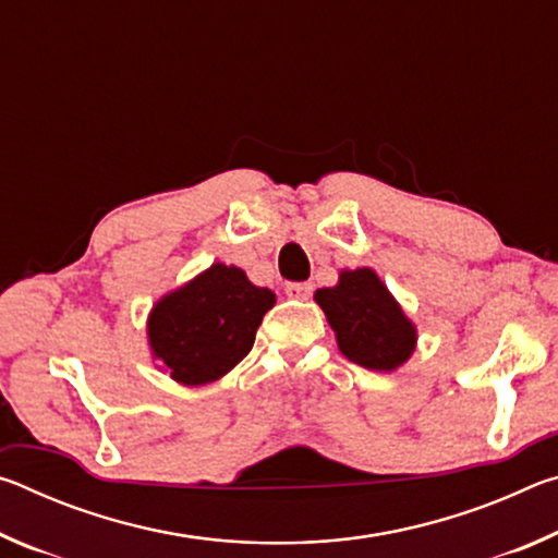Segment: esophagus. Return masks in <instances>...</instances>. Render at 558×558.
<instances>
[{
  "label": "esophagus",
  "mask_w": 558,
  "mask_h": 558,
  "mask_svg": "<svg viewBox=\"0 0 558 558\" xmlns=\"http://www.w3.org/2000/svg\"><path fill=\"white\" fill-rule=\"evenodd\" d=\"M286 295L295 300H307L313 295V286L310 282H286Z\"/></svg>",
  "instance_id": "obj_1"
}]
</instances>
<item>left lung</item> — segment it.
Masks as SVG:
<instances>
[{
	"label": "left lung",
	"mask_w": 558,
	"mask_h": 558,
	"mask_svg": "<svg viewBox=\"0 0 558 558\" xmlns=\"http://www.w3.org/2000/svg\"><path fill=\"white\" fill-rule=\"evenodd\" d=\"M315 302L349 362L369 372H396L415 352L418 329L376 270H342L337 286L315 292Z\"/></svg>",
	"instance_id": "obj_1"
}]
</instances>
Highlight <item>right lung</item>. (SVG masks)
Listing matches in <instances>:
<instances>
[{"mask_svg": "<svg viewBox=\"0 0 558 558\" xmlns=\"http://www.w3.org/2000/svg\"><path fill=\"white\" fill-rule=\"evenodd\" d=\"M276 292L253 286L239 266L211 263L165 292L147 315V344L157 366L182 386L219 381L256 342Z\"/></svg>", "mask_w": 558, "mask_h": 558, "instance_id": "obj_1", "label": "right lung"}]
</instances>
